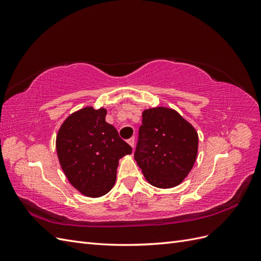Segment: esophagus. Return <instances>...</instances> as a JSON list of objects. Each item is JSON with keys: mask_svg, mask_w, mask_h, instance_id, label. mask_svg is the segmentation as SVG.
<instances>
[{"mask_svg": "<svg viewBox=\"0 0 261 261\" xmlns=\"http://www.w3.org/2000/svg\"><path fill=\"white\" fill-rule=\"evenodd\" d=\"M127 143H128V145H129L130 147L134 148V145H135V138H134V137L129 138V139L127 140Z\"/></svg>", "mask_w": 261, "mask_h": 261, "instance_id": "34e87169", "label": "esophagus"}]
</instances>
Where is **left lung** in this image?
Masks as SVG:
<instances>
[{
    "label": "left lung",
    "instance_id": "left-lung-1",
    "mask_svg": "<svg viewBox=\"0 0 261 261\" xmlns=\"http://www.w3.org/2000/svg\"><path fill=\"white\" fill-rule=\"evenodd\" d=\"M198 152V134L175 110L147 109L135 151L141 172L158 188L179 185L193 169Z\"/></svg>",
    "mask_w": 261,
    "mask_h": 261
}]
</instances>
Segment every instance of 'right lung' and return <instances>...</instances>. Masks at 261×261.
I'll return each mask as SVG.
<instances>
[{"label":"right lung","mask_w":261,"mask_h":261,"mask_svg":"<svg viewBox=\"0 0 261 261\" xmlns=\"http://www.w3.org/2000/svg\"><path fill=\"white\" fill-rule=\"evenodd\" d=\"M107 110L86 107L70 114L57 135V152L68 181L78 192L97 198L111 191L118 160L132 147L106 122Z\"/></svg>","instance_id":"1"}]
</instances>
